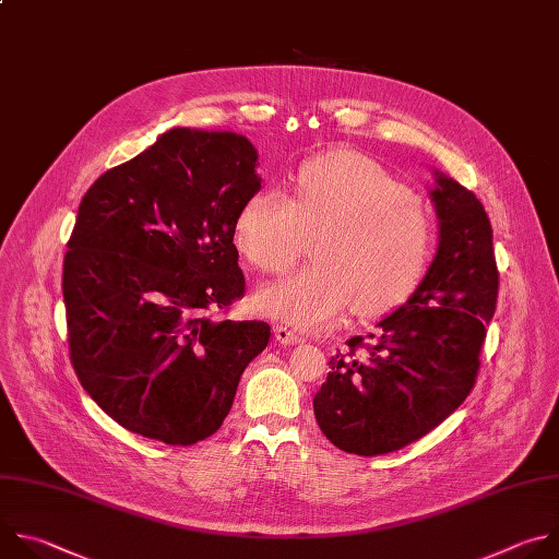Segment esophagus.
<instances>
[{
  "instance_id": "esophagus-1",
  "label": "esophagus",
  "mask_w": 559,
  "mask_h": 559,
  "mask_svg": "<svg viewBox=\"0 0 559 559\" xmlns=\"http://www.w3.org/2000/svg\"><path fill=\"white\" fill-rule=\"evenodd\" d=\"M273 332H275V340H277L282 346H297V344L304 342V337H301L299 332H295V330H290L288 325H282V323H277V325L273 328Z\"/></svg>"
}]
</instances>
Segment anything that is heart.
<instances>
[{
    "instance_id": "obj_1",
    "label": "heart",
    "mask_w": 559,
    "mask_h": 559,
    "mask_svg": "<svg viewBox=\"0 0 559 559\" xmlns=\"http://www.w3.org/2000/svg\"><path fill=\"white\" fill-rule=\"evenodd\" d=\"M312 236L314 262L258 295L266 314L301 328L340 321L355 304L361 314L394 308L431 255V225L409 189L355 152L306 160L293 198L264 187L236 215L240 253L269 275L286 273Z\"/></svg>"
}]
</instances>
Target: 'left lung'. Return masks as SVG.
<instances>
[{"label": "left lung", "instance_id": "left-lung-1", "mask_svg": "<svg viewBox=\"0 0 559 559\" xmlns=\"http://www.w3.org/2000/svg\"><path fill=\"white\" fill-rule=\"evenodd\" d=\"M436 174L429 198L438 249L409 299L377 323L370 344L353 337L330 359L312 399L314 418L342 452L381 456L423 438L474 390L498 266L483 202Z\"/></svg>", "mask_w": 559, "mask_h": 559}]
</instances>
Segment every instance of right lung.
Here are the masks:
<instances>
[{
    "instance_id": "right-lung-1",
    "label": "right lung",
    "mask_w": 559,
    "mask_h": 559,
    "mask_svg": "<svg viewBox=\"0 0 559 559\" xmlns=\"http://www.w3.org/2000/svg\"><path fill=\"white\" fill-rule=\"evenodd\" d=\"M234 132L174 128L94 180L63 258L70 361L121 427L167 444L209 438L266 321L217 319L245 295L236 215L262 187Z\"/></svg>"
}]
</instances>
